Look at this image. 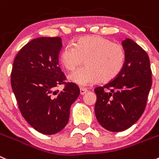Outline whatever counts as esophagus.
Segmentation results:
<instances>
[{
  "label": "esophagus",
  "mask_w": 159,
  "mask_h": 159,
  "mask_svg": "<svg viewBox=\"0 0 159 159\" xmlns=\"http://www.w3.org/2000/svg\"><path fill=\"white\" fill-rule=\"evenodd\" d=\"M87 92H88V90L85 89H83V88L80 89V94H81V95L85 94V93H86Z\"/></svg>",
  "instance_id": "obj_1"
}]
</instances>
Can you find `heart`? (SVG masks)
I'll list each match as a JSON object with an SVG mask.
<instances>
[{"label":"heart","instance_id":"heart-1","mask_svg":"<svg viewBox=\"0 0 159 159\" xmlns=\"http://www.w3.org/2000/svg\"><path fill=\"white\" fill-rule=\"evenodd\" d=\"M74 45H67L62 50L59 61L68 71L75 70L84 61L85 66L68 78L80 87H88L101 81L109 82L116 78L124 67V48L103 37H81Z\"/></svg>","mask_w":159,"mask_h":159}]
</instances>
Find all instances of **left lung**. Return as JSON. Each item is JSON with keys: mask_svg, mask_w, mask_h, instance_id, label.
<instances>
[{"mask_svg": "<svg viewBox=\"0 0 159 159\" xmlns=\"http://www.w3.org/2000/svg\"><path fill=\"white\" fill-rule=\"evenodd\" d=\"M121 44L125 52L122 70L111 82L94 90L96 119L111 132L124 131L139 120L146 107L152 84L150 59L146 52L129 38Z\"/></svg>", "mask_w": 159, "mask_h": 159, "instance_id": "left-lung-1", "label": "left lung"}]
</instances>
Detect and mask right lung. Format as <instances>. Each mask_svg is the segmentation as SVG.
I'll use <instances>...</instances> for the list:
<instances>
[{"label":"right lung","mask_w":159,"mask_h":159,"mask_svg":"<svg viewBox=\"0 0 159 159\" xmlns=\"http://www.w3.org/2000/svg\"><path fill=\"white\" fill-rule=\"evenodd\" d=\"M62 39L38 38L20 49L11 74V89L22 115L33 128L45 135L61 131L66 125L72 103L80 94L76 84L65 83L59 66Z\"/></svg>","instance_id":"1"}]
</instances>
